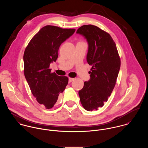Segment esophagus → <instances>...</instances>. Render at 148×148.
<instances>
[{
	"mask_svg": "<svg viewBox=\"0 0 148 148\" xmlns=\"http://www.w3.org/2000/svg\"><path fill=\"white\" fill-rule=\"evenodd\" d=\"M74 78H71V77H69V83H71L72 82H73V80H74Z\"/></svg>",
	"mask_w": 148,
	"mask_h": 148,
	"instance_id": "1",
	"label": "esophagus"
}]
</instances>
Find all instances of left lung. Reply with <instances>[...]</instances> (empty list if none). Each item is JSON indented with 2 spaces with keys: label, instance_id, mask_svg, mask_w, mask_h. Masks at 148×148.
<instances>
[{
  "label": "left lung",
  "instance_id": "1",
  "mask_svg": "<svg viewBox=\"0 0 148 148\" xmlns=\"http://www.w3.org/2000/svg\"><path fill=\"white\" fill-rule=\"evenodd\" d=\"M86 39V61L92 66L90 79L79 91L80 102L85 110L92 111L102 107L116 84L121 61L116 45L111 36L91 24L80 27L76 32Z\"/></svg>",
  "mask_w": 148,
  "mask_h": 148
}]
</instances>
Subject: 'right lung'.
<instances>
[{"mask_svg":"<svg viewBox=\"0 0 148 148\" xmlns=\"http://www.w3.org/2000/svg\"><path fill=\"white\" fill-rule=\"evenodd\" d=\"M75 29L46 25L32 38L24 51V73L31 92L37 101L46 109L57 102L68 83L66 76L51 73L50 64L58 58L62 43L72 36Z\"/></svg>","mask_w":148,"mask_h":148,"instance_id":"1","label":"right lung"}]
</instances>
